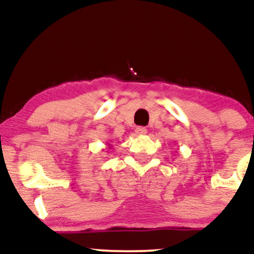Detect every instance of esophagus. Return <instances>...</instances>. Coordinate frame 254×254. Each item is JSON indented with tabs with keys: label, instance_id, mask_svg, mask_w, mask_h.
I'll return each instance as SVG.
<instances>
[{
	"label": "esophagus",
	"instance_id": "esophagus-1",
	"mask_svg": "<svg viewBox=\"0 0 254 254\" xmlns=\"http://www.w3.org/2000/svg\"><path fill=\"white\" fill-rule=\"evenodd\" d=\"M136 133L137 135H145L147 133V129L143 127H136Z\"/></svg>",
	"mask_w": 254,
	"mask_h": 254
}]
</instances>
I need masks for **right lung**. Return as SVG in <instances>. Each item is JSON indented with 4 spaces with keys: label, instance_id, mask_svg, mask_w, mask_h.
Returning <instances> with one entry per match:
<instances>
[{
    "label": "right lung",
    "instance_id": "1",
    "mask_svg": "<svg viewBox=\"0 0 254 254\" xmlns=\"http://www.w3.org/2000/svg\"><path fill=\"white\" fill-rule=\"evenodd\" d=\"M107 147H109V148H111V147H112V145H111L110 143H107Z\"/></svg>",
    "mask_w": 254,
    "mask_h": 254
}]
</instances>
